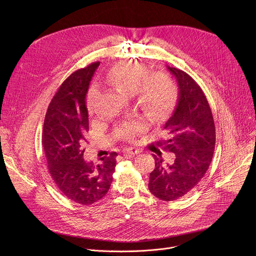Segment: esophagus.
Masks as SVG:
<instances>
[{"label": "esophagus", "instance_id": "1", "mask_svg": "<svg viewBox=\"0 0 256 256\" xmlns=\"http://www.w3.org/2000/svg\"><path fill=\"white\" fill-rule=\"evenodd\" d=\"M122 152H124V154H128V155H136V154L140 153V150L136 149V148L130 147V148L124 149Z\"/></svg>", "mask_w": 256, "mask_h": 256}]
</instances>
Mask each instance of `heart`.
<instances>
[{"label": "heart", "mask_w": 256, "mask_h": 256, "mask_svg": "<svg viewBox=\"0 0 256 256\" xmlns=\"http://www.w3.org/2000/svg\"><path fill=\"white\" fill-rule=\"evenodd\" d=\"M104 80L124 96L136 94L138 104L150 118L157 120L170 108L177 98V86L171 76L158 72L150 74L149 68L138 62H122L109 70ZM86 105L90 114L99 112V90L92 86L87 93ZM140 130L138 126L130 124L118 130V134L132 140Z\"/></svg>", "instance_id": "heart-1"}]
</instances>
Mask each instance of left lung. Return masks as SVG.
<instances>
[{
  "label": "left lung",
  "instance_id": "left-lung-1",
  "mask_svg": "<svg viewBox=\"0 0 256 256\" xmlns=\"http://www.w3.org/2000/svg\"><path fill=\"white\" fill-rule=\"evenodd\" d=\"M178 86V100L164 124L167 138L162 148L172 152V164L153 155L149 190L156 198L170 202L184 196L204 176L214 150L216 130L210 107L198 83L186 72L168 66Z\"/></svg>",
  "mask_w": 256,
  "mask_h": 256
}]
</instances>
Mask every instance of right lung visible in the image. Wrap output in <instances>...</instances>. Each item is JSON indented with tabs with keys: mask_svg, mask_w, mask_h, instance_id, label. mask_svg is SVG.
<instances>
[{
	"mask_svg": "<svg viewBox=\"0 0 256 256\" xmlns=\"http://www.w3.org/2000/svg\"><path fill=\"white\" fill-rule=\"evenodd\" d=\"M99 62L68 76L54 96L44 118L42 146L48 172L58 188L83 206L101 200L109 190L116 165V152L87 162L83 156L89 130L86 95Z\"/></svg>",
	"mask_w": 256,
	"mask_h": 256,
	"instance_id": "obj_1",
	"label": "right lung"
}]
</instances>
